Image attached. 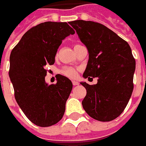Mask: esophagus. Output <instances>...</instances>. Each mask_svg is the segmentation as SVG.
Returning <instances> with one entry per match:
<instances>
[{"instance_id":"1","label":"esophagus","mask_w":146,"mask_h":146,"mask_svg":"<svg viewBox=\"0 0 146 146\" xmlns=\"http://www.w3.org/2000/svg\"><path fill=\"white\" fill-rule=\"evenodd\" d=\"M73 84L74 86L79 85V82H78V81H76V80H73Z\"/></svg>"}]
</instances>
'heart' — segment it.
Masks as SVG:
<instances>
[{
  "instance_id": "b5f03b06",
  "label": "heart",
  "mask_w": 146,
  "mask_h": 146,
  "mask_svg": "<svg viewBox=\"0 0 146 146\" xmlns=\"http://www.w3.org/2000/svg\"><path fill=\"white\" fill-rule=\"evenodd\" d=\"M78 45V44H77ZM76 46V45H75ZM61 73H62L65 76L70 77V78H73L76 76L77 74V70L75 68L70 66H66L62 68V70H61Z\"/></svg>"
}]
</instances>
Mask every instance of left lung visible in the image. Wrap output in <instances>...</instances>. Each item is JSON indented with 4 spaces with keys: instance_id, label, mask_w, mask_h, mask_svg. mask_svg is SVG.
<instances>
[{
    "instance_id": "left-lung-1",
    "label": "left lung",
    "mask_w": 146,
    "mask_h": 146,
    "mask_svg": "<svg viewBox=\"0 0 146 146\" xmlns=\"http://www.w3.org/2000/svg\"><path fill=\"white\" fill-rule=\"evenodd\" d=\"M70 24L88 51L84 78H98L94 85L80 82L87 90L83 108L95 119L111 121L123 113L134 88L135 59L131 47L102 24L84 20Z\"/></svg>"
}]
</instances>
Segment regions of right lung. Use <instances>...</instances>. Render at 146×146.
Listing matches in <instances>:
<instances>
[{"label": "right lung", "instance_id": "right-lung-1", "mask_svg": "<svg viewBox=\"0 0 146 146\" xmlns=\"http://www.w3.org/2000/svg\"><path fill=\"white\" fill-rule=\"evenodd\" d=\"M75 33L67 23L45 22L27 31L10 54L9 77L15 98L24 114L40 127L60 120L73 84L58 74L57 83L45 82L47 64L53 65L58 48L66 36Z\"/></svg>", "mask_w": 146, "mask_h": 146}]
</instances>
